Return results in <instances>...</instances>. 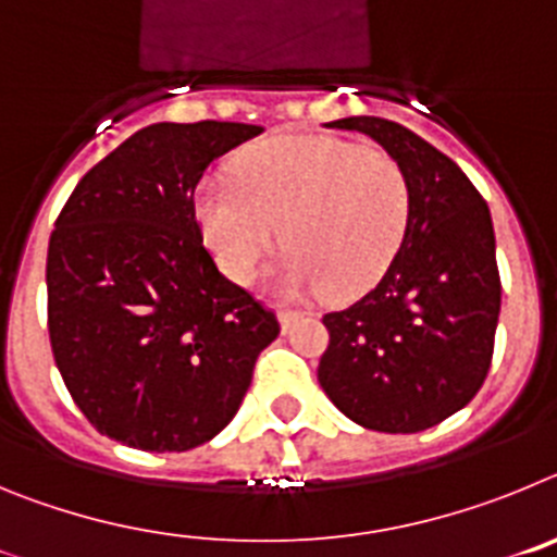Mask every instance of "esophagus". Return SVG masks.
<instances>
[{
  "label": "esophagus",
  "mask_w": 557,
  "mask_h": 557,
  "mask_svg": "<svg viewBox=\"0 0 557 557\" xmlns=\"http://www.w3.org/2000/svg\"><path fill=\"white\" fill-rule=\"evenodd\" d=\"M301 318H304V312H298V309H282V312H278V323H282L284 332H287L289 326H295V323L301 321Z\"/></svg>",
  "instance_id": "esophagus-1"
}]
</instances>
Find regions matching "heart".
<instances>
[{"label":"heart","instance_id":"heart-1","mask_svg":"<svg viewBox=\"0 0 557 557\" xmlns=\"http://www.w3.org/2000/svg\"><path fill=\"white\" fill-rule=\"evenodd\" d=\"M195 218L220 268L239 284L275 270L287 298L326 289L366 293L385 275L410 223V181L393 156L334 136H278L239 152L234 181L209 175L195 189Z\"/></svg>","mask_w":557,"mask_h":557}]
</instances>
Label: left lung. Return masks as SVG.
Masks as SVG:
<instances>
[{
    "instance_id": "left-lung-1",
    "label": "left lung",
    "mask_w": 557,
    "mask_h": 557,
    "mask_svg": "<svg viewBox=\"0 0 557 557\" xmlns=\"http://www.w3.org/2000/svg\"><path fill=\"white\" fill-rule=\"evenodd\" d=\"M326 127L366 133L401 164L410 223L376 287L323 314L318 382L366 430H430L488 376L502 304L488 203L449 156L398 122L348 116Z\"/></svg>"
}]
</instances>
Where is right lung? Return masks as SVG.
I'll return each mask as SVG.
<instances>
[{
    "instance_id": "1",
    "label": "right lung",
    "mask_w": 557,
    "mask_h": 557,
    "mask_svg": "<svg viewBox=\"0 0 557 557\" xmlns=\"http://www.w3.org/2000/svg\"><path fill=\"white\" fill-rule=\"evenodd\" d=\"M243 122L141 127L86 172L47 253L49 343L83 416L141 451L228 426L278 321L218 270L195 220L206 166L259 136Z\"/></svg>"
}]
</instances>
